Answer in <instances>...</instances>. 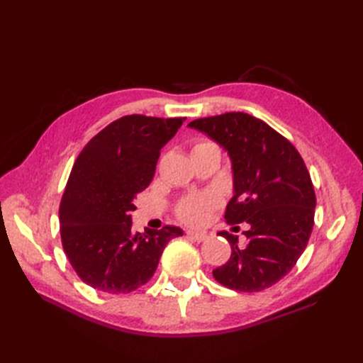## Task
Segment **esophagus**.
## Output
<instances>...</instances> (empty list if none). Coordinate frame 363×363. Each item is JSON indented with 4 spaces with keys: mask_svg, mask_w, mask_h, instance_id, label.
Here are the masks:
<instances>
[{
    "mask_svg": "<svg viewBox=\"0 0 363 363\" xmlns=\"http://www.w3.org/2000/svg\"><path fill=\"white\" fill-rule=\"evenodd\" d=\"M186 235H188V238L196 240V242H203L204 239H207V233H203V232H194V230H188L186 232Z\"/></svg>",
    "mask_w": 363,
    "mask_h": 363,
    "instance_id": "34e87169",
    "label": "esophagus"
}]
</instances>
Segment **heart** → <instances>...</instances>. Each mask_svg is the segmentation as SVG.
I'll use <instances>...</instances> for the list:
<instances>
[{
	"instance_id": "obj_1",
	"label": "heart",
	"mask_w": 363,
	"mask_h": 363,
	"mask_svg": "<svg viewBox=\"0 0 363 363\" xmlns=\"http://www.w3.org/2000/svg\"><path fill=\"white\" fill-rule=\"evenodd\" d=\"M212 145H215V144H212V142H199V144L194 145L192 151L199 150V148H204V147H212ZM213 206H215V200L211 199V196L192 195L179 203L177 215L182 221L199 225V224H203L208 218V213H211Z\"/></svg>"
}]
</instances>
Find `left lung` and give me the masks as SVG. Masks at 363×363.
<instances>
[{
  "label": "left lung",
  "mask_w": 363,
  "mask_h": 363,
  "mask_svg": "<svg viewBox=\"0 0 363 363\" xmlns=\"http://www.w3.org/2000/svg\"><path fill=\"white\" fill-rule=\"evenodd\" d=\"M221 145L232 160L233 196L228 224L247 223V242L221 232L232 256L213 277L239 292H259L294 268L311 238L315 191L311 174L291 142L267 123L242 112L200 118L188 124Z\"/></svg>",
  "instance_id": "obj_1"
}]
</instances>
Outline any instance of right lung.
<instances>
[{
  "label": "right lung",
  "mask_w": 363,
  "mask_h": 363,
  "mask_svg": "<svg viewBox=\"0 0 363 363\" xmlns=\"http://www.w3.org/2000/svg\"><path fill=\"white\" fill-rule=\"evenodd\" d=\"M186 118L127 115L94 136L77 157L59 208L60 236L72 268L106 294H128L156 272L163 248L180 227L135 233L139 192L156 172L160 150Z\"/></svg>",
  "instance_id": "1"
}]
</instances>
